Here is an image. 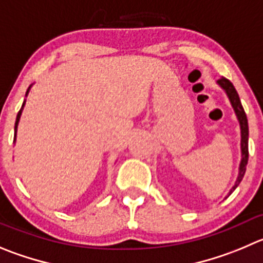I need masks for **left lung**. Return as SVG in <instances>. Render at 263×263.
I'll return each instance as SVG.
<instances>
[{"mask_svg": "<svg viewBox=\"0 0 263 263\" xmlns=\"http://www.w3.org/2000/svg\"><path fill=\"white\" fill-rule=\"evenodd\" d=\"M217 84L222 88L223 90L227 95L228 100L231 102V106L234 109L235 114H236L237 120H239L240 124V135H241V140H240V149H241V161H240L239 165V174H237L236 181H235V185L228 192V196L231 195L235 190L237 188V185L240 184V181L242 180L244 178V174L247 171V165H248V137H249V128H248V119H247V114H245L244 109H242L241 101H240V97L237 95L236 89L232 85V83L230 82L226 78H220L219 80L217 82Z\"/></svg>", "mask_w": 263, "mask_h": 263, "instance_id": "8db88e82", "label": "left lung"}]
</instances>
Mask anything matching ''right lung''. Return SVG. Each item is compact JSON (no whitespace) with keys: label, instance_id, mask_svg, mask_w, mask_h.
Returning <instances> with one entry per match:
<instances>
[{"label":"right lung","instance_id":"obj_1","mask_svg":"<svg viewBox=\"0 0 263 263\" xmlns=\"http://www.w3.org/2000/svg\"><path fill=\"white\" fill-rule=\"evenodd\" d=\"M31 87H32V85H29V88H28V89H27V92H26V97H27V96H28V92H29V89H31ZM24 104H26V100H24V101H23V105H22V109L19 110L18 115H16V120H15V128H14V129H15V134H14V143H15V140H16V128H18L19 119H21V115H22V111H23Z\"/></svg>","mask_w":263,"mask_h":263}]
</instances>
